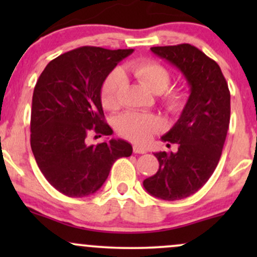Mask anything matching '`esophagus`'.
Masks as SVG:
<instances>
[{
	"mask_svg": "<svg viewBox=\"0 0 257 257\" xmlns=\"http://www.w3.org/2000/svg\"><path fill=\"white\" fill-rule=\"evenodd\" d=\"M133 152L134 153H146V150L139 145H134L133 146Z\"/></svg>",
	"mask_w": 257,
	"mask_h": 257,
	"instance_id": "esophagus-1",
	"label": "esophagus"
}]
</instances>
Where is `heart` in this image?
Returning <instances> with one entry per match:
<instances>
[{
	"label": "heart",
	"instance_id": "heart-1",
	"mask_svg": "<svg viewBox=\"0 0 257 257\" xmlns=\"http://www.w3.org/2000/svg\"><path fill=\"white\" fill-rule=\"evenodd\" d=\"M131 72L152 93L162 94L168 89L172 73L157 61L146 60L132 65ZM125 85V76L122 70L116 69L107 75L100 89V99L106 110H116L120 104V94ZM187 94L184 89H172L163 96V104L170 112H180L185 107ZM162 128L158 117L149 113L126 112L116 120L117 132L123 138L137 144H146Z\"/></svg>",
	"mask_w": 257,
	"mask_h": 257
}]
</instances>
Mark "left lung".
Segmentation results:
<instances>
[{"instance_id": "left-lung-1", "label": "left lung", "mask_w": 257, "mask_h": 257, "mask_svg": "<svg viewBox=\"0 0 257 257\" xmlns=\"http://www.w3.org/2000/svg\"><path fill=\"white\" fill-rule=\"evenodd\" d=\"M151 51L178 67L191 90L178 122L162 137L178 144V152L155 153L158 172L144 180L150 194L178 200L196 193L217 167L229 125L231 94L216 61L194 46L182 43Z\"/></svg>"}]
</instances>
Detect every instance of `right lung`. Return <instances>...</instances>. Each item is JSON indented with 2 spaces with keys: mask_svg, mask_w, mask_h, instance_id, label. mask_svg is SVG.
<instances>
[{
  "mask_svg": "<svg viewBox=\"0 0 257 257\" xmlns=\"http://www.w3.org/2000/svg\"><path fill=\"white\" fill-rule=\"evenodd\" d=\"M133 49L79 47L59 55L41 73L32 95L31 150L44 178L67 197L89 196L104 185L112 164L129 157L122 139L88 145L93 131L111 135L100 89L104 79ZM95 135V137H96Z\"/></svg>",
  "mask_w": 257,
  "mask_h": 257,
  "instance_id": "obj_1",
  "label": "right lung"
}]
</instances>
